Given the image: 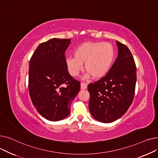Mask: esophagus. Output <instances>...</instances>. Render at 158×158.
I'll use <instances>...</instances> for the list:
<instances>
[{"mask_svg":"<svg viewBox=\"0 0 158 158\" xmlns=\"http://www.w3.org/2000/svg\"><path fill=\"white\" fill-rule=\"evenodd\" d=\"M81 88L82 89H85L87 88V85L85 83H81Z\"/></svg>","mask_w":158,"mask_h":158,"instance_id":"obj_1","label":"esophagus"}]
</instances>
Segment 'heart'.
I'll use <instances>...</instances> for the list:
<instances>
[{
	"label": "heart",
	"mask_w": 158,
	"mask_h": 158,
	"mask_svg": "<svg viewBox=\"0 0 158 158\" xmlns=\"http://www.w3.org/2000/svg\"><path fill=\"white\" fill-rule=\"evenodd\" d=\"M73 56L65 60L66 69L71 76H77L82 70V64L85 63L87 73L84 78L92 76L98 79L104 77L110 70L114 60L115 51L110 43L86 42L74 50Z\"/></svg>",
	"instance_id": "1"
}]
</instances>
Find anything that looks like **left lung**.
<instances>
[{
  "label": "left lung",
  "instance_id": "8db88e82",
  "mask_svg": "<svg viewBox=\"0 0 158 158\" xmlns=\"http://www.w3.org/2000/svg\"><path fill=\"white\" fill-rule=\"evenodd\" d=\"M118 56L104 77L88 86L89 110L97 121L111 123L128 110L135 95L136 68L128 47L116 41Z\"/></svg>",
  "mask_w": 158,
  "mask_h": 158
}]
</instances>
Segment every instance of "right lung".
Returning a JSON list of instances; mask_svg holds the SVG:
<instances>
[{"instance_id": "1", "label": "right lung", "mask_w": 158, "mask_h": 158, "mask_svg": "<svg viewBox=\"0 0 158 158\" xmlns=\"http://www.w3.org/2000/svg\"><path fill=\"white\" fill-rule=\"evenodd\" d=\"M70 39L52 38L38 45L29 61V92L38 113L50 121L68 117L80 82L69 74L64 52Z\"/></svg>"}]
</instances>
